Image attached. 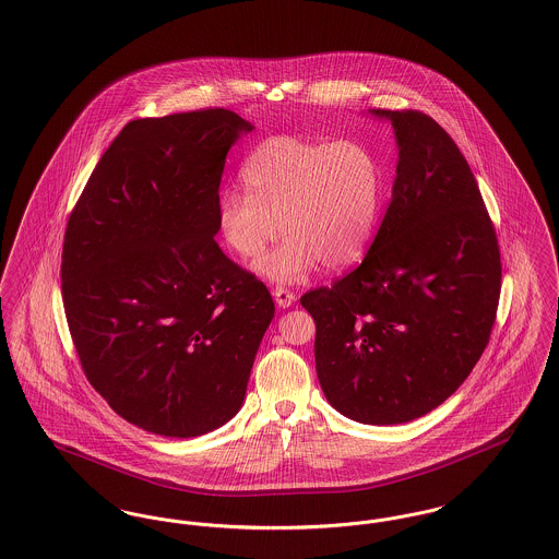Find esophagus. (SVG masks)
<instances>
[{"label":"esophagus","mask_w":559,"mask_h":559,"mask_svg":"<svg viewBox=\"0 0 559 559\" xmlns=\"http://www.w3.org/2000/svg\"><path fill=\"white\" fill-rule=\"evenodd\" d=\"M272 295H274V299H276V304L281 308H289L293 301H295V293L292 289H287V287H276Z\"/></svg>","instance_id":"obj_1"}]
</instances>
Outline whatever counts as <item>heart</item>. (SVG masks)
Masks as SVG:
<instances>
[{"label": "heart", "instance_id": "obj_1", "mask_svg": "<svg viewBox=\"0 0 559 559\" xmlns=\"http://www.w3.org/2000/svg\"><path fill=\"white\" fill-rule=\"evenodd\" d=\"M247 190H222L217 233L242 260H258L287 235L260 270L272 281H301L312 267L340 272L367 251L381 205V167L358 140L276 133L240 165Z\"/></svg>", "mask_w": 559, "mask_h": 559}]
</instances>
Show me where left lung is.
Returning <instances> with one entry per match:
<instances>
[{
    "label": "left lung",
    "instance_id": "1",
    "mask_svg": "<svg viewBox=\"0 0 559 559\" xmlns=\"http://www.w3.org/2000/svg\"><path fill=\"white\" fill-rule=\"evenodd\" d=\"M399 140L392 203L362 262L301 295L317 372L358 424L413 421L454 394L490 342L501 251L478 182L421 110H377Z\"/></svg>",
    "mask_w": 559,
    "mask_h": 559
}]
</instances>
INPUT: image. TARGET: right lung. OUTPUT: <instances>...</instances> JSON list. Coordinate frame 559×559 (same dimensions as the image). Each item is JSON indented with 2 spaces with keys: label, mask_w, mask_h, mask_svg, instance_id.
<instances>
[{
  "label": "right lung",
  "mask_w": 559,
  "mask_h": 559,
  "mask_svg": "<svg viewBox=\"0 0 559 559\" xmlns=\"http://www.w3.org/2000/svg\"><path fill=\"white\" fill-rule=\"evenodd\" d=\"M228 108L130 121L67 222L62 304L81 369L151 433L194 438L239 413L274 317L266 285L213 239Z\"/></svg>",
  "instance_id": "obj_1"
}]
</instances>
